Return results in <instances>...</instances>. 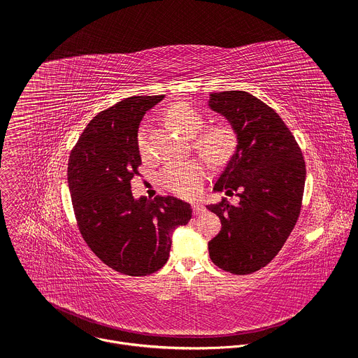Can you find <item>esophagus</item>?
<instances>
[{"label": "esophagus", "instance_id": "1", "mask_svg": "<svg viewBox=\"0 0 358 358\" xmlns=\"http://www.w3.org/2000/svg\"><path fill=\"white\" fill-rule=\"evenodd\" d=\"M203 211H206V207H203L201 202H194V203H192V213H194L195 215H199V214L203 213Z\"/></svg>", "mask_w": 358, "mask_h": 358}]
</instances>
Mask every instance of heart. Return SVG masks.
<instances>
[{"label":"heart","instance_id":"b5f03b06","mask_svg":"<svg viewBox=\"0 0 358 358\" xmlns=\"http://www.w3.org/2000/svg\"><path fill=\"white\" fill-rule=\"evenodd\" d=\"M169 123L182 134L192 137V147L201 157L214 167L227 166L235 156L239 145V134L232 123L218 120L208 126L202 112L188 101H176L166 112ZM137 144L143 156L148 152V127L143 123L138 127ZM207 178V166L198 159L185 163L167 164L159 173L160 184L181 198L198 195Z\"/></svg>","mask_w":358,"mask_h":358}]
</instances>
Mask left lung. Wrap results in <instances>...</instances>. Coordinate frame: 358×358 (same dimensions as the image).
<instances>
[{
	"label": "left lung",
	"mask_w": 358,
	"mask_h": 358,
	"mask_svg": "<svg viewBox=\"0 0 358 358\" xmlns=\"http://www.w3.org/2000/svg\"><path fill=\"white\" fill-rule=\"evenodd\" d=\"M210 108L228 119L239 134L234 159L214 189L228 195L207 208L222 224L208 242L211 261L234 275L266 266L289 238L301 210L306 164L301 150L280 116L242 90L211 93Z\"/></svg>",
	"instance_id": "1"
}]
</instances>
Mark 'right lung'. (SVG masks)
Instances as JSON below:
<instances>
[{
  "mask_svg": "<svg viewBox=\"0 0 358 358\" xmlns=\"http://www.w3.org/2000/svg\"><path fill=\"white\" fill-rule=\"evenodd\" d=\"M164 96H131L94 116L71 151L68 184L82 238L113 271L145 276L162 269L171 235L191 220L189 203L157 195L134 199L137 144L144 113Z\"/></svg>",
  "mask_w": 358,
  "mask_h": 358,
  "instance_id": "1",
  "label": "right lung"
}]
</instances>
